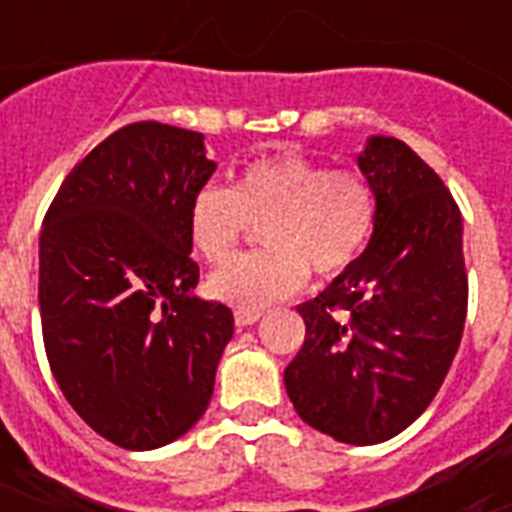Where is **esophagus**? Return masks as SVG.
<instances>
[{
    "instance_id": "1",
    "label": "esophagus",
    "mask_w": 512,
    "mask_h": 512,
    "mask_svg": "<svg viewBox=\"0 0 512 512\" xmlns=\"http://www.w3.org/2000/svg\"><path fill=\"white\" fill-rule=\"evenodd\" d=\"M263 319V313L260 311H236L233 313V321H236V327L244 329V327H252L257 321Z\"/></svg>"
}]
</instances>
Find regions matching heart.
Here are the masks:
<instances>
[{
    "mask_svg": "<svg viewBox=\"0 0 512 512\" xmlns=\"http://www.w3.org/2000/svg\"><path fill=\"white\" fill-rule=\"evenodd\" d=\"M263 220L268 249L207 279L209 295L239 311L287 300L305 287L311 268L327 279L350 271L372 244L377 193L361 172L273 154L244 164L231 188H196L185 207L188 241L209 265L231 260L249 223Z\"/></svg>",
    "mask_w": 512,
    "mask_h": 512,
    "instance_id": "1",
    "label": "heart"
}]
</instances>
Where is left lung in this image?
I'll return each instance as SVG.
<instances>
[{"instance_id":"1","label":"left lung","mask_w":512,"mask_h":512,"mask_svg":"<svg viewBox=\"0 0 512 512\" xmlns=\"http://www.w3.org/2000/svg\"><path fill=\"white\" fill-rule=\"evenodd\" d=\"M358 170L377 193L372 244L297 305L305 342L284 385L311 428L369 446L398 436L436 398L460 348L468 273L460 207L404 140L369 138Z\"/></svg>"}]
</instances>
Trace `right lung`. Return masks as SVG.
Listing matches in <instances>:
<instances>
[{
  "label": "right lung",
  "mask_w": 512,
  "mask_h": 512,
  "mask_svg": "<svg viewBox=\"0 0 512 512\" xmlns=\"http://www.w3.org/2000/svg\"><path fill=\"white\" fill-rule=\"evenodd\" d=\"M215 167L201 132L127 124L68 172L44 215L47 361L74 412L122 449H159L201 420L233 337L231 308L193 295L185 231Z\"/></svg>",
  "instance_id": "1"
}]
</instances>
